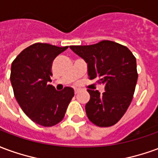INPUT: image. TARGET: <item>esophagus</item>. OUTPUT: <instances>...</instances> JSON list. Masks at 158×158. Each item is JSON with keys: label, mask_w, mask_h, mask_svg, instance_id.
<instances>
[{"label": "esophagus", "mask_w": 158, "mask_h": 158, "mask_svg": "<svg viewBox=\"0 0 158 158\" xmlns=\"http://www.w3.org/2000/svg\"><path fill=\"white\" fill-rule=\"evenodd\" d=\"M79 91V89H74V93H75V94H78Z\"/></svg>", "instance_id": "esophagus-1"}]
</instances>
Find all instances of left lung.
<instances>
[{
	"label": "left lung",
	"mask_w": 158,
	"mask_h": 158,
	"mask_svg": "<svg viewBox=\"0 0 158 158\" xmlns=\"http://www.w3.org/2000/svg\"><path fill=\"white\" fill-rule=\"evenodd\" d=\"M70 49L85 61L89 79L105 86L102 95L87 89L90 96L85 105L88 118L99 127L114 125L133 99L138 79L135 56L126 46L111 40L71 45Z\"/></svg>",
	"instance_id": "left-lung-1"
}]
</instances>
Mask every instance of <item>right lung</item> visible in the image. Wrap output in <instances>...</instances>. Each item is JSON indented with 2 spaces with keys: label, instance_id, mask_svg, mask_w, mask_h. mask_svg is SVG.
Listing matches in <instances>:
<instances>
[{
  "label": "right lung",
  "instance_id": "1",
  "mask_svg": "<svg viewBox=\"0 0 158 158\" xmlns=\"http://www.w3.org/2000/svg\"><path fill=\"white\" fill-rule=\"evenodd\" d=\"M68 49L46 43L29 45L12 62L10 80L19 106L33 122L45 127L62 120L73 89L56 90L52 82V65L56 56Z\"/></svg>",
  "mask_w": 158,
  "mask_h": 158
}]
</instances>
